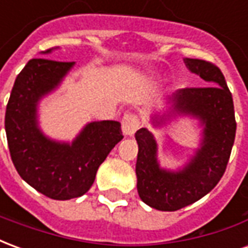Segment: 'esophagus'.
I'll use <instances>...</instances> for the list:
<instances>
[{"mask_svg": "<svg viewBox=\"0 0 248 248\" xmlns=\"http://www.w3.org/2000/svg\"><path fill=\"white\" fill-rule=\"evenodd\" d=\"M140 126V119L138 115L134 113H127L124 114V118H122V129L126 135H134V133Z\"/></svg>", "mask_w": 248, "mask_h": 248, "instance_id": "34e87169", "label": "esophagus"}]
</instances>
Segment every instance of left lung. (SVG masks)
Returning a JSON list of instances; mask_svg holds the SVG:
<instances>
[{
    "label": "left lung",
    "instance_id": "8db88e82",
    "mask_svg": "<svg viewBox=\"0 0 248 248\" xmlns=\"http://www.w3.org/2000/svg\"><path fill=\"white\" fill-rule=\"evenodd\" d=\"M186 63L207 85L181 89L172 97L177 110L195 115L204 124L203 143L197 155L182 171L162 170L156 162L153 135L146 129L135 133L138 194L146 204L161 211L186 207L218 185L229 163L236 131L232 95L223 73L204 60H186Z\"/></svg>",
    "mask_w": 248,
    "mask_h": 248
}]
</instances>
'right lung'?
<instances>
[{
    "mask_svg": "<svg viewBox=\"0 0 248 248\" xmlns=\"http://www.w3.org/2000/svg\"><path fill=\"white\" fill-rule=\"evenodd\" d=\"M73 65L47 58L30 60L16 78L5 113L9 151L19 177L57 201L89 191L98 167L124 138L121 124L115 121L89 124L73 145L57 143L42 135L37 126V102Z\"/></svg>",
    "mask_w": 248,
    "mask_h": 248,
    "instance_id": "add662e5",
    "label": "right lung"
}]
</instances>
